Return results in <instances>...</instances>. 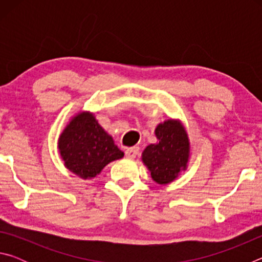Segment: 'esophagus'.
<instances>
[{"label":"esophagus","instance_id":"esophagus-1","mask_svg":"<svg viewBox=\"0 0 262 262\" xmlns=\"http://www.w3.org/2000/svg\"><path fill=\"white\" fill-rule=\"evenodd\" d=\"M139 151H140V149H139V147H133V148H129V149H127L126 151H125V154H126V156L128 157V158H135L137 155H139Z\"/></svg>","mask_w":262,"mask_h":262}]
</instances>
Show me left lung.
<instances>
[{
  "label": "left lung",
  "instance_id": "8db88e82",
  "mask_svg": "<svg viewBox=\"0 0 262 262\" xmlns=\"http://www.w3.org/2000/svg\"><path fill=\"white\" fill-rule=\"evenodd\" d=\"M158 142L149 144L142 152V162L154 181L166 185L187 170L190 142L186 128L178 119H167L155 128Z\"/></svg>",
  "mask_w": 262,
  "mask_h": 262
}]
</instances>
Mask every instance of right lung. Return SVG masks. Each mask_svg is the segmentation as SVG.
Segmentation results:
<instances>
[{"mask_svg":"<svg viewBox=\"0 0 262 262\" xmlns=\"http://www.w3.org/2000/svg\"><path fill=\"white\" fill-rule=\"evenodd\" d=\"M57 148L64 166L84 180L95 178L108 163L123 157L113 137L89 111L72 117L59 136Z\"/></svg>","mask_w":262,"mask_h":262,"instance_id":"obj_1","label":"right lung"}]
</instances>
